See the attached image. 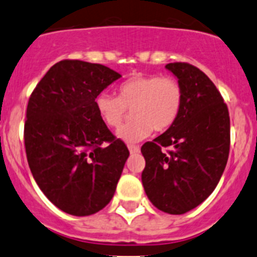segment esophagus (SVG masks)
Returning <instances> with one entry per match:
<instances>
[{
	"label": "esophagus",
	"mask_w": 257,
	"mask_h": 257,
	"mask_svg": "<svg viewBox=\"0 0 257 257\" xmlns=\"http://www.w3.org/2000/svg\"><path fill=\"white\" fill-rule=\"evenodd\" d=\"M128 149L132 154L139 153V151H141V148L138 146H128Z\"/></svg>",
	"instance_id": "esophagus-1"
}]
</instances>
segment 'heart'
<instances>
[{
  "label": "heart",
  "mask_w": 257,
  "mask_h": 257,
  "mask_svg": "<svg viewBox=\"0 0 257 257\" xmlns=\"http://www.w3.org/2000/svg\"><path fill=\"white\" fill-rule=\"evenodd\" d=\"M94 104L101 120L110 128L120 126L128 109H133L134 120L121 126L116 136L126 143H137L153 129L164 132L173 125L183 104V89L174 78L138 75L119 85L118 96L100 93Z\"/></svg>",
  "instance_id": "b5f03b06"
}]
</instances>
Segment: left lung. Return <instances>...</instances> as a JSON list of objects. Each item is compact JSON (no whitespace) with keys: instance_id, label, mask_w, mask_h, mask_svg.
I'll use <instances>...</instances> for the list:
<instances>
[{"instance_id":"obj_1","label":"left lung","mask_w":257,"mask_h":257,"mask_svg":"<svg viewBox=\"0 0 257 257\" xmlns=\"http://www.w3.org/2000/svg\"><path fill=\"white\" fill-rule=\"evenodd\" d=\"M183 89L181 113L171 128L142 146V183L158 210L182 215L213 192L230 152V115L215 84L187 62L166 65ZM169 146L171 151L163 152Z\"/></svg>"}]
</instances>
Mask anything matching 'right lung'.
Here are the masks:
<instances>
[{"instance_id": "obj_1", "label": "right lung", "mask_w": 257, "mask_h": 257, "mask_svg": "<svg viewBox=\"0 0 257 257\" xmlns=\"http://www.w3.org/2000/svg\"><path fill=\"white\" fill-rule=\"evenodd\" d=\"M121 78L100 64L62 60L29 99L25 148L44 195L64 212L89 216L113 198L129 157L95 109V96Z\"/></svg>"}]
</instances>
